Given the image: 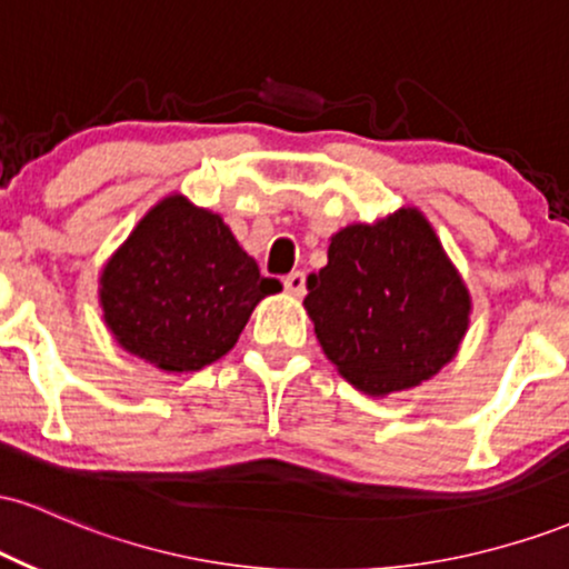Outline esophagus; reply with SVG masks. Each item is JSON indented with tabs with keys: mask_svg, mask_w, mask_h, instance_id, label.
<instances>
[{
	"mask_svg": "<svg viewBox=\"0 0 569 569\" xmlns=\"http://www.w3.org/2000/svg\"><path fill=\"white\" fill-rule=\"evenodd\" d=\"M283 289L293 293V297H302V293L307 291V278L305 272H289V276L283 278Z\"/></svg>",
	"mask_w": 569,
	"mask_h": 569,
	"instance_id": "34e87169",
	"label": "esophagus"
}]
</instances>
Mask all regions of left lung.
<instances>
[{
    "label": "left lung",
    "mask_w": 569,
    "mask_h": 569,
    "mask_svg": "<svg viewBox=\"0 0 569 569\" xmlns=\"http://www.w3.org/2000/svg\"><path fill=\"white\" fill-rule=\"evenodd\" d=\"M307 291L323 352L371 396L430 380L452 361L471 312L466 283L415 208L339 230Z\"/></svg>",
    "instance_id": "1"
}]
</instances>
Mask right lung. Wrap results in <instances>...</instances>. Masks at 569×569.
Returning <instances> with one entry per match:
<instances>
[{"mask_svg": "<svg viewBox=\"0 0 569 569\" xmlns=\"http://www.w3.org/2000/svg\"><path fill=\"white\" fill-rule=\"evenodd\" d=\"M280 291L230 227L181 194L139 221L101 276L107 326L162 371H198L238 342L259 299Z\"/></svg>", "mask_w": 569, "mask_h": 569, "instance_id": "add662e5", "label": "right lung"}]
</instances>
